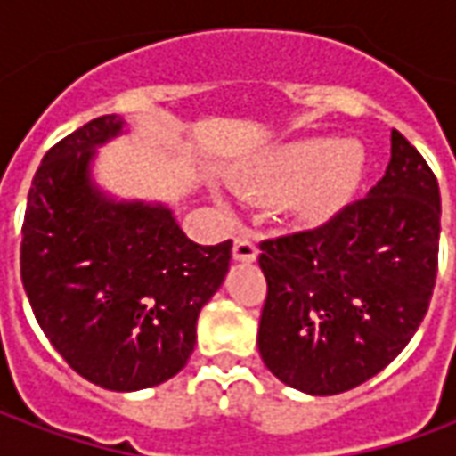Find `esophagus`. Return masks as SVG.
Returning a JSON list of instances; mask_svg holds the SVG:
<instances>
[{
    "mask_svg": "<svg viewBox=\"0 0 456 456\" xmlns=\"http://www.w3.org/2000/svg\"><path fill=\"white\" fill-rule=\"evenodd\" d=\"M258 256V248H256V241L248 237V234H239L237 239H234V258L237 261H256Z\"/></svg>",
    "mask_w": 456,
    "mask_h": 456,
    "instance_id": "1",
    "label": "esophagus"
}]
</instances>
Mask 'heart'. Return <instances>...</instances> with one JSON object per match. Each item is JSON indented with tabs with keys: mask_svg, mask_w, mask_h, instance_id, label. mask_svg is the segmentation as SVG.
<instances>
[{
	"mask_svg": "<svg viewBox=\"0 0 456 456\" xmlns=\"http://www.w3.org/2000/svg\"><path fill=\"white\" fill-rule=\"evenodd\" d=\"M363 168V149L354 141H296L276 151L244 185L247 195L283 200L296 192L293 209L300 217L320 222L335 215L352 195Z\"/></svg>",
	"mask_w": 456,
	"mask_h": 456,
	"instance_id": "1",
	"label": "heart"
}]
</instances>
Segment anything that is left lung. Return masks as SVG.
Segmentation results:
<instances>
[{"mask_svg": "<svg viewBox=\"0 0 456 456\" xmlns=\"http://www.w3.org/2000/svg\"><path fill=\"white\" fill-rule=\"evenodd\" d=\"M440 215L435 173L393 129L386 175L366 198L320 227L261 241L268 371L310 395L352 391L383 371L430 307Z\"/></svg>", "mask_w": 456, "mask_h": 456, "instance_id": "8db88e82", "label": "left lung"}]
</instances>
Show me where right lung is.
<instances>
[{
  "instance_id": "1",
  "label": "right lung",
  "mask_w": 456,
  "mask_h": 456,
  "mask_svg": "<svg viewBox=\"0 0 456 456\" xmlns=\"http://www.w3.org/2000/svg\"><path fill=\"white\" fill-rule=\"evenodd\" d=\"M121 126L117 114L97 117L44 156L21 227V281L73 371L107 391H141L188 363L232 241L200 247L166 205L114 202L94 185V149Z\"/></svg>"
}]
</instances>
